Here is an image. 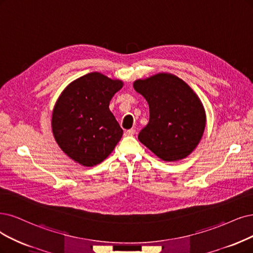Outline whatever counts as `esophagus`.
<instances>
[{
	"mask_svg": "<svg viewBox=\"0 0 253 253\" xmlns=\"http://www.w3.org/2000/svg\"><path fill=\"white\" fill-rule=\"evenodd\" d=\"M134 133H135L134 129H129V130H126V131H125L126 136H132V135H134Z\"/></svg>",
	"mask_w": 253,
	"mask_h": 253,
	"instance_id": "esophagus-1",
	"label": "esophagus"
}]
</instances>
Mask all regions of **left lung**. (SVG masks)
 <instances>
[{
	"mask_svg": "<svg viewBox=\"0 0 253 253\" xmlns=\"http://www.w3.org/2000/svg\"><path fill=\"white\" fill-rule=\"evenodd\" d=\"M149 104V123L138 133L139 142L165 162L190 155L203 135L207 117L193 89L172 74L161 73L133 83Z\"/></svg>",
	"mask_w": 253,
	"mask_h": 253,
	"instance_id": "1",
	"label": "left lung"
}]
</instances>
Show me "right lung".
<instances>
[{
  "mask_svg": "<svg viewBox=\"0 0 253 253\" xmlns=\"http://www.w3.org/2000/svg\"><path fill=\"white\" fill-rule=\"evenodd\" d=\"M123 82L93 72L70 83L56 102L52 130L61 150L76 163L92 167L112 152L123 135L109 102Z\"/></svg>",
  "mask_w": 253,
  "mask_h": 253,
  "instance_id": "1",
  "label": "right lung"
}]
</instances>
